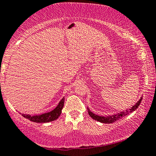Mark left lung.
<instances>
[{
    "instance_id": "1",
    "label": "left lung",
    "mask_w": 156,
    "mask_h": 156,
    "mask_svg": "<svg viewBox=\"0 0 156 156\" xmlns=\"http://www.w3.org/2000/svg\"><path fill=\"white\" fill-rule=\"evenodd\" d=\"M141 100H142V97L140 98V100H139L137 103H136V105H134V106H132V108H130L129 110H126V111H124V112H121L120 114H115V115L108 116V117H101V116H98V115H96V114H93V113L90 111L89 108H87L88 114H89V115L93 119L99 121L100 122H103V123H113V122H116V121H117L118 119H121L122 117H126V116H127L129 113L133 112L134 111H135V110L138 108V106L140 105V102H141Z\"/></svg>"
}]
</instances>
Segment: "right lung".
Segmentation results:
<instances>
[{
    "label": "right lung",
    "mask_w": 156,
    "mask_h": 156,
    "mask_svg": "<svg viewBox=\"0 0 156 156\" xmlns=\"http://www.w3.org/2000/svg\"><path fill=\"white\" fill-rule=\"evenodd\" d=\"M63 105H64V98H63V99L60 100L58 105L53 111H50V112L45 113V114H41V115L30 116L26 115V114H22V116L24 117L27 118V119H30V121H33V122H51V121L57 119L59 117V116L61 114V111L63 108Z\"/></svg>",
    "instance_id": "obj_1"
}]
</instances>
